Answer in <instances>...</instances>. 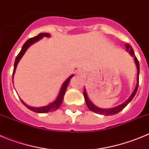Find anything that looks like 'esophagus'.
I'll use <instances>...</instances> for the list:
<instances>
[{
	"instance_id": "1",
	"label": "esophagus",
	"mask_w": 149,
	"mask_h": 149,
	"mask_svg": "<svg viewBox=\"0 0 149 149\" xmlns=\"http://www.w3.org/2000/svg\"><path fill=\"white\" fill-rule=\"evenodd\" d=\"M77 75L78 76H84V71H83L82 70H78L77 71Z\"/></svg>"
}]
</instances>
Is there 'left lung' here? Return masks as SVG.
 <instances>
[{"label":"left lung","mask_w":149,"mask_h":149,"mask_svg":"<svg viewBox=\"0 0 149 149\" xmlns=\"http://www.w3.org/2000/svg\"><path fill=\"white\" fill-rule=\"evenodd\" d=\"M126 51H129V53L133 57H134V62H135V65L136 67H137V84H136V87L134 88V91L133 93H132V95H130L129 98L125 101L124 103L121 104L120 105H118V106L115 107L113 108H111V109H101V108H98L96 106H95L93 103L91 102L90 99L88 98V95L87 94V92H86L85 88H84V100L86 101V104H87V107L90 110H91L92 112H94L95 113H98V114H101V115H113L115 114L118 113L119 112L122 110V109H124L126 106H127V104H129L132 100L133 99V98L134 97L137 91V89H138V85H139V73H140V65H139V62L137 60V57L135 56L134 55V50L132 49V46L129 44H126Z\"/></svg>","instance_id":"obj_1"}]
</instances>
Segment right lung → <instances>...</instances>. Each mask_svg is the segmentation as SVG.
Returning a JSON list of instances; mask_svg holds the SVG:
<instances>
[{"instance_id": "1", "label": "right lung", "mask_w": 149, "mask_h": 149, "mask_svg": "<svg viewBox=\"0 0 149 149\" xmlns=\"http://www.w3.org/2000/svg\"><path fill=\"white\" fill-rule=\"evenodd\" d=\"M51 36V34H48V33H41V34H39L38 35L36 36V37H32V38L29 39L26 42L24 43V45H23L22 47V49L20 51V52L18 54V55L17 56L16 59H15V65H14V70H13V74H12V82H13V78H14V75H15V70H16L17 68V65L18 62L20 60V59L22 58L23 55H24L25 52L26 51V50L29 48L31 45H32L34 44V42H37L38 40H40V39L42 38L43 37H49ZM73 76V75H71L70 76L68 79H66V81L63 83V84L62 85V87L60 89V91H59V93L58 95V97L56 98V99L54 101V102L51 103L47 106H44V107H30L29 106L28 104H26L24 101H23L22 99H20V101H22L23 104H24L25 106L28 108L30 110L33 111L34 112H37V113H45V112H54V111L56 110L57 109H59L60 107L61 104H62V101H63V98L64 95L65 94V92H66L67 87H68V84H69V82L70 81V79Z\"/></svg>"}]
</instances>
